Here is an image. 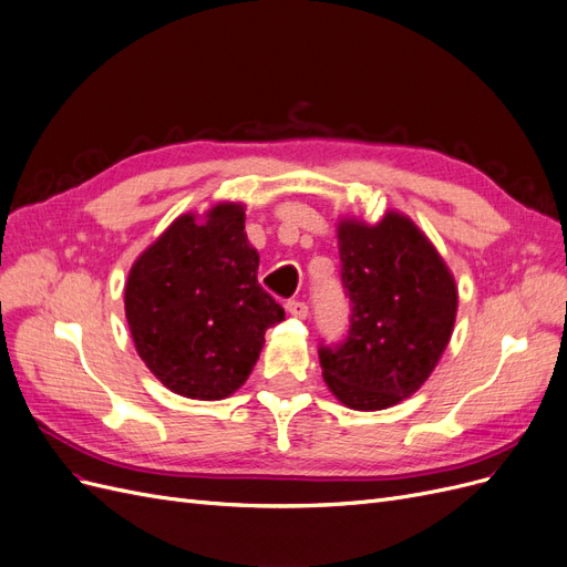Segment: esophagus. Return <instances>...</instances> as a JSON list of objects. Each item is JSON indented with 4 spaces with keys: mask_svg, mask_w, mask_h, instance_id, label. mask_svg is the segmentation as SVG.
I'll return each instance as SVG.
<instances>
[{
    "mask_svg": "<svg viewBox=\"0 0 567 567\" xmlns=\"http://www.w3.org/2000/svg\"><path fill=\"white\" fill-rule=\"evenodd\" d=\"M285 308H287V313H289L291 318H297V320H303V318L308 316V306H306L303 301H299V299H289V301L285 303Z\"/></svg>",
    "mask_w": 567,
    "mask_h": 567,
    "instance_id": "esophagus-1",
    "label": "esophagus"
}]
</instances>
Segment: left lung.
Masks as SVG:
<instances>
[{
    "mask_svg": "<svg viewBox=\"0 0 567 567\" xmlns=\"http://www.w3.org/2000/svg\"><path fill=\"white\" fill-rule=\"evenodd\" d=\"M341 285L351 316L343 341L320 343V368L343 405L372 412L412 395L450 341L456 287L410 218L339 224Z\"/></svg>",
    "mask_w": 567,
    "mask_h": 567,
    "instance_id": "8db88e82",
    "label": "left lung"
}]
</instances>
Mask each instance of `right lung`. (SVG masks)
<instances>
[{
	"instance_id": "add662e5",
	"label": "right lung",
	"mask_w": 567,
	"mask_h": 567,
	"mask_svg": "<svg viewBox=\"0 0 567 567\" xmlns=\"http://www.w3.org/2000/svg\"><path fill=\"white\" fill-rule=\"evenodd\" d=\"M257 270L240 205L214 207L205 224L178 216L141 254L124 287L126 322L169 391L221 400L247 381L266 330L285 320Z\"/></svg>"
}]
</instances>
